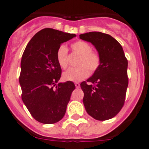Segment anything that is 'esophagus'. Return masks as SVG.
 Masks as SVG:
<instances>
[{"label":"esophagus","instance_id":"1","mask_svg":"<svg viewBox=\"0 0 149 149\" xmlns=\"http://www.w3.org/2000/svg\"><path fill=\"white\" fill-rule=\"evenodd\" d=\"M74 85H75L76 88H80V85L79 83H74Z\"/></svg>","mask_w":149,"mask_h":149}]
</instances>
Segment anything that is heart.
Here are the masks:
<instances>
[{"label":"heart","mask_w":149,"mask_h":149,"mask_svg":"<svg viewBox=\"0 0 149 149\" xmlns=\"http://www.w3.org/2000/svg\"><path fill=\"white\" fill-rule=\"evenodd\" d=\"M74 52L80 55L77 68H70L63 74V78L65 81L80 82L89 75V71L95 72L100 65L99 54L91 51L89 43L83 40H77L72 44ZM56 60L59 66L65 69L68 66V49L65 46H61L56 53ZM90 70H88V69Z\"/></svg>","instance_id":"heart-1"}]
</instances>
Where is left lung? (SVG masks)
I'll return each mask as SVG.
<instances>
[{"instance_id": "8db88e82", "label": "left lung", "mask_w": 149, "mask_h": 149, "mask_svg": "<svg viewBox=\"0 0 149 149\" xmlns=\"http://www.w3.org/2000/svg\"><path fill=\"white\" fill-rule=\"evenodd\" d=\"M90 42L100 58V65L93 75L82 82L86 111L97 120L113 118L124 105L129 79L128 61L119 42L108 34L91 32L80 35Z\"/></svg>"}]
</instances>
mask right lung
I'll return each instance as SVG.
<instances>
[{"mask_svg": "<svg viewBox=\"0 0 149 149\" xmlns=\"http://www.w3.org/2000/svg\"><path fill=\"white\" fill-rule=\"evenodd\" d=\"M74 37V34L43 29L30 40L22 56L19 77L22 100L41 123H55L62 119L75 88L71 81L57 84L61 68L56 60L61 45Z\"/></svg>", "mask_w": 149, "mask_h": 149, "instance_id": "1", "label": "right lung"}]
</instances>
